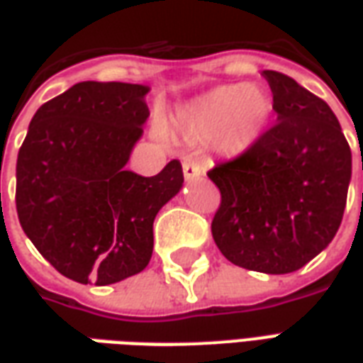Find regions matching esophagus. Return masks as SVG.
Wrapping results in <instances>:
<instances>
[{
  "instance_id": "1",
  "label": "esophagus",
  "mask_w": 363,
  "mask_h": 363,
  "mask_svg": "<svg viewBox=\"0 0 363 363\" xmlns=\"http://www.w3.org/2000/svg\"><path fill=\"white\" fill-rule=\"evenodd\" d=\"M182 173H184V179L186 181H194V179H200L204 174V167L198 163L196 159H186L182 163Z\"/></svg>"
}]
</instances>
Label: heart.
<instances>
[{"label": "heart", "mask_w": 363, "mask_h": 363, "mask_svg": "<svg viewBox=\"0 0 363 363\" xmlns=\"http://www.w3.org/2000/svg\"><path fill=\"white\" fill-rule=\"evenodd\" d=\"M272 116V101L257 85H223L182 108V126L200 143H220L228 153L251 150Z\"/></svg>", "instance_id": "heart-1"}]
</instances>
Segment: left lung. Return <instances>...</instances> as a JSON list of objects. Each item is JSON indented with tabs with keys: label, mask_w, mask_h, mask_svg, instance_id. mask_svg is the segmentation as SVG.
<instances>
[{
	"label": "left lung",
	"mask_w": 363,
	"mask_h": 363,
	"mask_svg": "<svg viewBox=\"0 0 363 363\" xmlns=\"http://www.w3.org/2000/svg\"><path fill=\"white\" fill-rule=\"evenodd\" d=\"M276 124L233 161L208 177L221 192L212 235L237 267L289 274L335 239L342 221L352 151L323 99L296 79L262 72Z\"/></svg>",
	"instance_id": "8db88e82"
}]
</instances>
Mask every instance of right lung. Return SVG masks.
<instances>
[{"instance_id":"add662e5","label":"right lung","mask_w":363,"mask_h":363,"mask_svg":"<svg viewBox=\"0 0 363 363\" xmlns=\"http://www.w3.org/2000/svg\"><path fill=\"white\" fill-rule=\"evenodd\" d=\"M147 85L83 82L44 103L17 157V216L38 252L79 284L142 272L153 221L182 189L173 159L155 177L128 171L150 116Z\"/></svg>"}]
</instances>
